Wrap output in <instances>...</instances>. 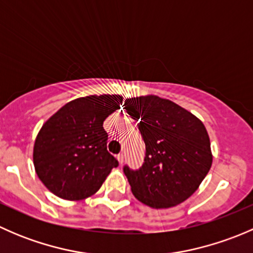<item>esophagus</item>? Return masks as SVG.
Segmentation results:
<instances>
[{"instance_id":"1","label":"esophagus","mask_w":253,"mask_h":253,"mask_svg":"<svg viewBox=\"0 0 253 253\" xmlns=\"http://www.w3.org/2000/svg\"><path fill=\"white\" fill-rule=\"evenodd\" d=\"M117 160H119L120 164H124V162H125V155L122 154V153H121V154H119V155H117Z\"/></svg>"}]
</instances>
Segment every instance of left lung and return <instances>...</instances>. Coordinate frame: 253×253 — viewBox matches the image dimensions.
Wrapping results in <instances>:
<instances>
[{"label":"left lung","instance_id":"8db88e82","mask_svg":"<svg viewBox=\"0 0 253 253\" xmlns=\"http://www.w3.org/2000/svg\"><path fill=\"white\" fill-rule=\"evenodd\" d=\"M145 143L142 168H124L134 197L152 208L175 207L193 195L213 162L208 132L198 117L168 99L125 100Z\"/></svg>","mask_w":253,"mask_h":253}]
</instances>
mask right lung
Listing matches in <instances>:
<instances>
[{
	"label": "right lung",
	"mask_w": 253,
	"mask_h": 253,
	"mask_svg": "<svg viewBox=\"0 0 253 253\" xmlns=\"http://www.w3.org/2000/svg\"><path fill=\"white\" fill-rule=\"evenodd\" d=\"M121 95H89L63 105L42 125L33 150L38 177L67 201L98 192L119 162L108 152L103 124L120 109Z\"/></svg>",
	"instance_id": "1"
}]
</instances>
